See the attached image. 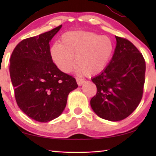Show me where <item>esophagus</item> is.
<instances>
[{"instance_id":"1","label":"esophagus","mask_w":156,"mask_h":156,"mask_svg":"<svg viewBox=\"0 0 156 156\" xmlns=\"http://www.w3.org/2000/svg\"><path fill=\"white\" fill-rule=\"evenodd\" d=\"M76 82H77V84H78L79 86L82 85V84H83L84 83V79L81 78H78V77L76 78Z\"/></svg>"}]
</instances>
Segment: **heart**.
<instances>
[{
    "mask_svg": "<svg viewBox=\"0 0 156 156\" xmlns=\"http://www.w3.org/2000/svg\"><path fill=\"white\" fill-rule=\"evenodd\" d=\"M60 44L54 43L49 54L56 67L65 73L74 64L79 73L94 76L109 64L114 51V43L106 36L83 31H68L60 37Z\"/></svg>",
    "mask_w": 156,
    "mask_h": 156,
    "instance_id": "1",
    "label": "heart"
}]
</instances>
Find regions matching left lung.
Returning a JSON list of instances; mask_svg holds the SVG:
<instances>
[{"mask_svg": "<svg viewBox=\"0 0 156 156\" xmlns=\"http://www.w3.org/2000/svg\"><path fill=\"white\" fill-rule=\"evenodd\" d=\"M116 47L109 64L92 78L97 93L91 99L99 117L120 121L131 115L141 101L146 64L142 54L127 39L115 36Z\"/></svg>", "mask_w": 156, "mask_h": 156, "instance_id": "left-lung-1", "label": "left lung"}]
</instances>
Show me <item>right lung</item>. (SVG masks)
<instances>
[{"mask_svg": "<svg viewBox=\"0 0 156 156\" xmlns=\"http://www.w3.org/2000/svg\"><path fill=\"white\" fill-rule=\"evenodd\" d=\"M61 27L23 40L10 58V77L17 105L38 122H49L60 115L69 94L78 87L76 79L61 72L49 54V42Z\"/></svg>", "mask_w": 156, "mask_h": 156, "instance_id": "right-lung-1", "label": "right lung"}]
</instances>
